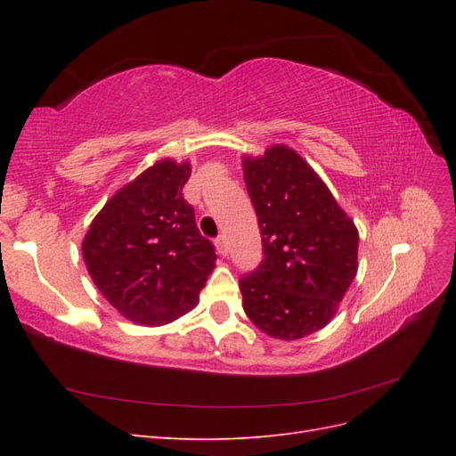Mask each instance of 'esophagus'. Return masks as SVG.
I'll use <instances>...</instances> for the list:
<instances>
[{"label":"esophagus","mask_w":456,"mask_h":456,"mask_svg":"<svg viewBox=\"0 0 456 456\" xmlns=\"http://www.w3.org/2000/svg\"><path fill=\"white\" fill-rule=\"evenodd\" d=\"M215 245H216V251H218V255H223V256H226V255H228V245H226V240H224L223 236L215 240Z\"/></svg>","instance_id":"esophagus-1"}]
</instances>
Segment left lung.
<instances>
[{"label":"left lung","instance_id":"1","mask_svg":"<svg viewBox=\"0 0 456 456\" xmlns=\"http://www.w3.org/2000/svg\"><path fill=\"white\" fill-rule=\"evenodd\" d=\"M258 216L260 265L240 278L243 310L273 338L325 327L357 272V230L295 150L273 146L243 159Z\"/></svg>","mask_w":456,"mask_h":456}]
</instances>
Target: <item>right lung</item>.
I'll list each match as a JSON object with an SVG mask.
<instances>
[{
	"mask_svg": "<svg viewBox=\"0 0 456 456\" xmlns=\"http://www.w3.org/2000/svg\"><path fill=\"white\" fill-rule=\"evenodd\" d=\"M188 163L158 161L94 216L84 258L94 285L131 322L163 325L196 306L215 245L196 226L183 186Z\"/></svg>",
	"mask_w": 456,
	"mask_h": 456,
	"instance_id": "obj_1",
	"label": "right lung"
}]
</instances>
